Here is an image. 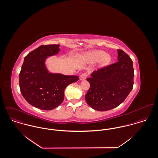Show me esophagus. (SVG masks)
Masks as SVG:
<instances>
[{"label": "esophagus", "instance_id": "34e87169", "mask_svg": "<svg viewBox=\"0 0 158 158\" xmlns=\"http://www.w3.org/2000/svg\"><path fill=\"white\" fill-rule=\"evenodd\" d=\"M88 76V74L87 73H83L80 76V80H84L87 78Z\"/></svg>", "mask_w": 158, "mask_h": 158}]
</instances>
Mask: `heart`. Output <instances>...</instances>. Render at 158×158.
Listing matches in <instances>:
<instances>
[{
  "label": "heart",
  "mask_w": 158,
  "mask_h": 158,
  "mask_svg": "<svg viewBox=\"0 0 158 158\" xmlns=\"http://www.w3.org/2000/svg\"><path fill=\"white\" fill-rule=\"evenodd\" d=\"M85 59L90 62H95L102 60L103 65L108 64L111 61L110 56L102 50H96L88 53L85 55Z\"/></svg>",
  "instance_id": "obj_1"
}]
</instances>
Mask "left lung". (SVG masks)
<instances>
[{
  "label": "left lung",
  "mask_w": 158,
  "mask_h": 158,
  "mask_svg": "<svg viewBox=\"0 0 158 158\" xmlns=\"http://www.w3.org/2000/svg\"><path fill=\"white\" fill-rule=\"evenodd\" d=\"M118 61L94 71L87 78L90 88L85 95L86 103L99 111L112 110L120 105L133 89V61L118 49Z\"/></svg>",
  "instance_id": "8db88e82"
}]
</instances>
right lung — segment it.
<instances>
[{"mask_svg": "<svg viewBox=\"0 0 158 158\" xmlns=\"http://www.w3.org/2000/svg\"><path fill=\"white\" fill-rule=\"evenodd\" d=\"M60 45H43L24 58L19 73V87L23 98L31 105L52 110L62 103L69 85L79 80L75 75L52 73L45 68L47 56L58 53Z\"/></svg>", "mask_w": 158, "mask_h": 158, "instance_id": "obj_1", "label": "right lung"}]
</instances>
